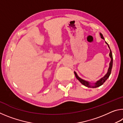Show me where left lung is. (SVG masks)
<instances>
[{"instance_id": "left-lung-1", "label": "left lung", "mask_w": 123, "mask_h": 123, "mask_svg": "<svg viewBox=\"0 0 123 123\" xmlns=\"http://www.w3.org/2000/svg\"><path fill=\"white\" fill-rule=\"evenodd\" d=\"M100 35L101 38L105 40V39H104V37L101 33H100ZM105 43H106V44H107L108 47H109V49H110V52L109 56H110V58H111V61H110V62L109 67V69H108L107 73L103 77V78H101L100 79H99V80H98L97 81H96L94 83H91L90 82L88 81L85 80H84V79H82L81 78H80V77L78 75V74H77L75 72H74V74H75V75L76 78L78 79L79 81L83 85H84V86H86L87 87H91V88H97V87H98L99 86H101V85L106 81V80L107 79L109 78L110 74H111L112 68V65H113V56H112V51L111 50V49H110V48L109 47V44H108V43L106 42H105Z\"/></svg>"}]
</instances>
